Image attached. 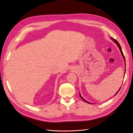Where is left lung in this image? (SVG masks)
I'll list each match as a JSON object with an SVG mask.
<instances>
[{"label":"left lung","mask_w":133,"mask_h":133,"mask_svg":"<svg viewBox=\"0 0 133 133\" xmlns=\"http://www.w3.org/2000/svg\"><path fill=\"white\" fill-rule=\"evenodd\" d=\"M112 39V40H113V41L116 44H117V45H118V46L119 47V49H120V52H121V53H122V56H123V58H124V61H125V57H124V54H123V51H122V48H121V46H120V44H119V43H118V42L117 41H116V39H113V38H111ZM125 66H126V65H125ZM125 70H126V68H125ZM120 88H121V87H120V89H119V90L120 89ZM119 91L117 92H116V94L115 95H116V94H118V92H119ZM114 95V96H115ZM80 98H81L83 100H84V102H85L86 103H89V104H90V103H89V102H88L87 101V100H85V99H84L83 97H82V96H81V95H80Z\"/></svg>","instance_id":"1"}]
</instances>
